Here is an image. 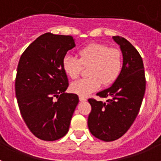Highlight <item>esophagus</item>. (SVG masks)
Here are the masks:
<instances>
[{
  "label": "esophagus",
  "mask_w": 161,
  "mask_h": 161,
  "mask_svg": "<svg viewBox=\"0 0 161 161\" xmlns=\"http://www.w3.org/2000/svg\"><path fill=\"white\" fill-rule=\"evenodd\" d=\"M79 100L80 102H85V101H86V98L82 96H79Z\"/></svg>",
  "instance_id": "esophagus-1"
}]
</instances>
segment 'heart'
<instances>
[{
    "label": "heart",
    "instance_id": "b5f03b06",
    "mask_svg": "<svg viewBox=\"0 0 161 161\" xmlns=\"http://www.w3.org/2000/svg\"><path fill=\"white\" fill-rule=\"evenodd\" d=\"M79 59L67 55L62 61V68L67 76L72 80L80 76L82 67L87 68L89 77L71 85L72 93L88 96L103 85H113L123 69V54L118 48L109 47L104 43H91L78 52Z\"/></svg>",
    "mask_w": 161,
    "mask_h": 161
}]
</instances>
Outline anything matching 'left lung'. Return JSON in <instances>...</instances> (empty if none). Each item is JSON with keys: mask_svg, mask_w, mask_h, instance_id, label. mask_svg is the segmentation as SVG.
<instances>
[{"mask_svg": "<svg viewBox=\"0 0 161 161\" xmlns=\"http://www.w3.org/2000/svg\"><path fill=\"white\" fill-rule=\"evenodd\" d=\"M123 53V69L117 80L108 89L97 93L108 97L106 102L89 98L91 112L88 126L91 134L106 142L124 135L133 124L141 106L146 88L144 68L137 50L126 38L114 36Z\"/></svg>", "mask_w": 161, "mask_h": 161, "instance_id": "obj_1", "label": "left lung"}]
</instances>
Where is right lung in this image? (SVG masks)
Instances as JSON below:
<instances>
[{
    "label": "right lung",
    "instance_id": "1",
    "mask_svg": "<svg viewBox=\"0 0 161 161\" xmlns=\"http://www.w3.org/2000/svg\"><path fill=\"white\" fill-rule=\"evenodd\" d=\"M75 46L70 35L46 33L20 58L15 80L18 107L28 128L42 140H57L68 133L79 102L77 95L65 93L68 80L62 68L64 57Z\"/></svg>",
    "mask_w": 161,
    "mask_h": 161
}]
</instances>
